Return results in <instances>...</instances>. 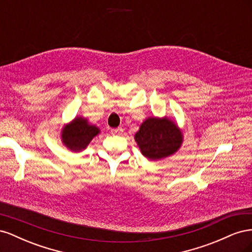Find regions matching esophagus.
Segmentation results:
<instances>
[{
	"mask_svg": "<svg viewBox=\"0 0 252 252\" xmlns=\"http://www.w3.org/2000/svg\"><path fill=\"white\" fill-rule=\"evenodd\" d=\"M110 132L112 134H121L122 132H123V129L122 128H117V129H111Z\"/></svg>",
	"mask_w": 252,
	"mask_h": 252,
	"instance_id": "esophagus-1",
	"label": "esophagus"
}]
</instances>
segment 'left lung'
<instances>
[{
	"instance_id": "left-lung-1",
	"label": "left lung",
	"mask_w": 252,
	"mask_h": 252,
	"mask_svg": "<svg viewBox=\"0 0 252 252\" xmlns=\"http://www.w3.org/2000/svg\"><path fill=\"white\" fill-rule=\"evenodd\" d=\"M141 154L150 161L168 158L177 152L184 141L181 128L174 119L148 117L134 134Z\"/></svg>"
}]
</instances>
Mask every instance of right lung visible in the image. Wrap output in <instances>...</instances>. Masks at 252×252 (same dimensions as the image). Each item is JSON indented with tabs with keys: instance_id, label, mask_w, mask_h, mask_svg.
<instances>
[{
	"instance_id": "add662e5",
	"label": "right lung",
	"mask_w": 252,
	"mask_h": 252,
	"mask_svg": "<svg viewBox=\"0 0 252 252\" xmlns=\"http://www.w3.org/2000/svg\"><path fill=\"white\" fill-rule=\"evenodd\" d=\"M101 132L96 125L91 124L88 119L77 116L61 129V141L72 152L85 150L94 136Z\"/></svg>"
}]
</instances>
